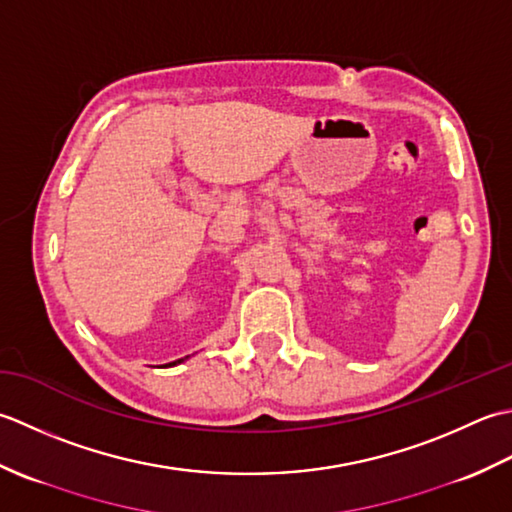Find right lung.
<instances>
[{
    "label": "right lung",
    "instance_id": "right-lung-1",
    "mask_svg": "<svg viewBox=\"0 0 512 512\" xmlns=\"http://www.w3.org/2000/svg\"><path fill=\"white\" fill-rule=\"evenodd\" d=\"M179 362H183V360H176V362H170V364H165V367H174V364H179Z\"/></svg>",
    "mask_w": 512,
    "mask_h": 512
}]
</instances>
